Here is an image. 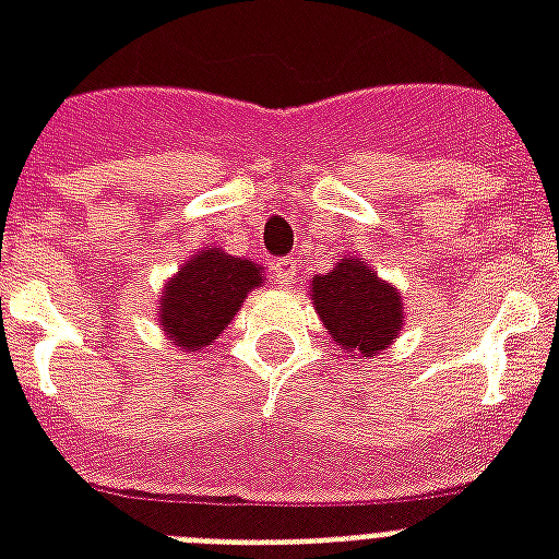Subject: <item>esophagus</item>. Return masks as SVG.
Instances as JSON below:
<instances>
[{"instance_id":"34e87169","label":"esophagus","mask_w":559,"mask_h":559,"mask_svg":"<svg viewBox=\"0 0 559 559\" xmlns=\"http://www.w3.org/2000/svg\"><path fill=\"white\" fill-rule=\"evenodd\" d=\"M298 275V263L293 258H281V261L272 263V278L278 281L281 287H287L289 281Z\"/></svg>"}]
</instances>
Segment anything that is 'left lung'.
Masks as SVG:
<instances>
[{
  "instance_id": "obj_1",
  "label": "left lung",
  "mask_w": 559,
  "mask_h": 559,
  "mask_svg": "<svg viewBox=\"0 0 559 559\" xmlns=\"http://www.w3.org/2000/svg\"><path fill=\"white\" fill-rule=\"evenodd\" d=\"M310 296L333 342L354 359L377 357L403 328L400 293L362 258H342L331 272L316 275Z\"/></svg>"
}]
</instances>
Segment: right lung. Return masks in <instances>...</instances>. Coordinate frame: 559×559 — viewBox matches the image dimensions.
I'll return each mask as SVG.
<instances>
[{
	"label": "right lung",
	"mask_w": 559,
	"mask_h": 559,
	"mask_svg": "<svg viewBox=\"0 0 559 559\" xmlns=\"http://www.w3.org/2000/svg\"><path fill=\"white\" fill-rule=\"evenodd\" d=\"M261 284L263 266L205 246L165 284L159 324L179 350L209 348Z\"/></svg>",
	"instance_id": "right-lung-1"
}]
</instances>
